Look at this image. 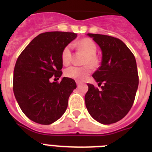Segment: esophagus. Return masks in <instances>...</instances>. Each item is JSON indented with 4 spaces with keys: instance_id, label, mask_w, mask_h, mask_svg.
Returning a JSON list of instances; mask_svg holds the SVG:
<instances>
[{
    "instance_id": "1",
    "label": "esophagus",
    "mask_w": 152,
    "mask_h": 152,
    "mask_svg": "<svg viewBox=\"0 0 152 152\" xmlns=\"http://www.w3.org/2000/svg\"><path fill=\"white\" fill-rule=\"evenodd\" d=\"M76 84H77V86H78V85H79V84H80V81H78V80H77V81H76Z\"/></svg>"
}]
</instances>
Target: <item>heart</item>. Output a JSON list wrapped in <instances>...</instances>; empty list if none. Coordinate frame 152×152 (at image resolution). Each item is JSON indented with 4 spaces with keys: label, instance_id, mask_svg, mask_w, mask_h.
<instances>
[{
    "label": "heart",
    "instance_id": "1",
    "mask_svg": "<svg viewBox=\"0 0 152 152\" xmlns=\"http://www.w3.org/2000/svg\"><path fill=\"white\" fill-rule=\"evenodd\" d=\"M75 47L87 53L84 60V64H87L83 67L71 66L64 70V75L69 78L77 80H84L88 77L92 71V67H96L99 64V59L96 56L97 47L92 39L84 38L73 44ZM61 59L64 65H68L72 60V45H68L63 49L61 54Z\"/></svg>",
    "mask_w": 152,
    "mask_h": 152
}]
</instances>
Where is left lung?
I'll list each match as a JSON object with an SVG mask.
<instances>
[{
  "label": "left lung",
  "instance_id": "8db88e82",
  "mask_svg": "<svg viewBox=\"0 0 152 152\" xmlns=\"http://www.w3.org/2000/svg\"><path fill=\"white\" fill-rule=\"evenodd\" d=\"M102 51L101 65L93 77L101 90L88 84L85 104L90 115L102 124L115 123L123 119L134 103L139 75L132 52L119 39L88 33Z\"/></svg>",
  "mask_w": 152,
  "mask_h": 152
}]
</instances>
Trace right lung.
<instances>
[{"label": "right lung", "mask_w": 152, "mask_h": 152, "mask_svg": "<svg viewBox=\"0 0 152 152\" xmlns=\"http://www.w3.org/2000/svg\"><path fill=\"white\" fill-rule=\"evenodd\" d=\"M77 37L68 32L41 33L19 56L13 71V89L21 110L35 123L49 125L62 116L70 95L77 88L75 80L62 75L63 49ZM54 79V80H55Z\"/></svg>", "instance_id": "right-lung-1"}]
</instances>
